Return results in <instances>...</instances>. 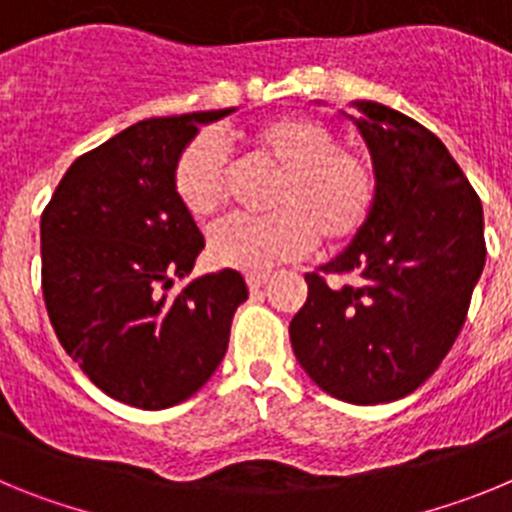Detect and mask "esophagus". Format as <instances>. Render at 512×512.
Instances as JSON below:
<instances>
[{
	"mask_svg": "<svg viewBox=\"0 0 512 512\" xmlns=\"http://www.w3.org/2000/svg\"><path fill=\"white\" fill-rule=\"evenodd\" d=\"M266 282H269V277H266V274H246V284L251 292L253 289H261Z\"/></svg>",
	"mask_w": 512,
	"mask_h": 512,
	"instance_id": "esophagus-1",
	"label": "esophagus"
}]
</instances>
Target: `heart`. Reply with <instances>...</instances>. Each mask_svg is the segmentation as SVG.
Listing matches in <instances>:
<instances>
[{
    "label": "heart",
    "mask_w": 512,
    "mask_h": 512,
    "mask_svg": "<svg viewBox=\"0 0 512 512\" xmlns=\"http://www.w3.org/2000/svg\"><path fill=\"white\" fill-rule=\"evenodd\" d=\"M248 143L277 166L269 215L225 217L210 230L207 256L220 269L259 271L310 251L320 243L354 238L377 202V176L359 153L338 148L330 125L307 115H287L251 130ZM225 148L210 133L189 140L176 156L171 187L192 217H207L223 200Z\"/></svg>",
    "instance_id": "heart-1"
}]
</instances>
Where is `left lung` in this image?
<instances>
[{
	"instance_id": "1",
	"label": "left lung",
	"mask_w": 512,
	"mask_h": 512,
	"mask_svg": "<svg viewBox=\"0 0 512 512\" xmlns=\"http://www.w3.org/2000/svg\"><path fill=\"white\" fill-rule=\"evenodd\" d=\"M351 117L372 153L377 202L351 246L305 274L307 302L289 338L320 390L351 405L410 395L431 377L467 320L485 269L482 202L441 140L379 102Z\"/></svg>"
}]
</instances>
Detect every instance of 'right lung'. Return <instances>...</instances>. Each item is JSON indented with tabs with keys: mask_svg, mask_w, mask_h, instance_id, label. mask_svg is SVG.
I'll return each mask as SVG.
<instances>
[{
	"mask_svg": "<svg viewBox=\"0 0 512 512\" xmlns=\"http://www.w3.org/2000/svg\"><path fill=\"white\" fill-rule=\"evenodd\" d=\"M230 110L140 120L69 166L40 217L43 300L66 354L104 395L179 405L212 377L248 289L233 269L187 277L205 248L171 171L197 125Z\"/></svg>",
	"mask_w": 512,
	"mask_h": 512,
	"instance_id": "1",
	"label": "right lung"
}]
</instances>
